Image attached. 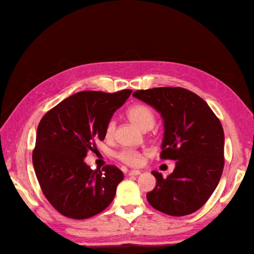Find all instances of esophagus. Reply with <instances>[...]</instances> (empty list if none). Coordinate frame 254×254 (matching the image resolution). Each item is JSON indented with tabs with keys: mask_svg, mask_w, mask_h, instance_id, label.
I'll return each mask as SVG.
<instances>
[{
	"mask_svg": "<svg viewBox=\"0 0 254 254\" xmlns=\"http://www.w3.org/2000/svg\"><path fill=\"white\" fill-rule=\"evenodd\" d=\"M139 174H141V171H139V170H135V169L128 171V176H138Z\"/></svg>",
	"mask_w": 254,
	"mask_h": 254,
	"instance_id": "esophagus-1",
	"label": "esophagus"
}]
</instances>
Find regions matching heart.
I'll return each instance as SVG.
<instances>
[{
  "label": "heart",
  "instance_id": "obj_1",
  "mask_svg": "<svg viewBox=\"0 0 254 254\" xmlns=\"http://www.w3.org/2000/svg\"><path fill=\"white\" fill-rule=\"evenodd\" d=\"M127 116L130 119L136 127H138L143 131L150 130L154 127L156 122V116L154 111L146 105L143 104H136L128 108L127 111ZM117 127V122L115 119H110L107 122L105 127V135L107 138H111L115 135ZM116 157L121 161V163L126 164L131 167H137L142 164L143 161V154L138 150L134 149H122L120 152L116 154Z\"/></svg>",
  "mask_w": 254,
  "mask_h": 254
}]
</instances>
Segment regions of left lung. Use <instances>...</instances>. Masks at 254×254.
Listing matches in <instances>:
<instances>
[{"mask_svg":"<svg viewBox=\"0 0 254 254\" xmlns=\"http://www.w3.org/2000/svg\"><path fill=\"white\" fill-rule=\"evenodd\" d=\"M133 96L160 112L165 124L160 158L177 161L166 179L152 172L156 187L147 193V201L170 216L196 212L212 195L223 174L222 123L201 97L186 88L142 89Z\"/></svg>","mask_w":254,"mask_h":254,"instance_id":"left-lung-1","label":"left lung"}]
</instances>
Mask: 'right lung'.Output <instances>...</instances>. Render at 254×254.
Returning a JSON list of instances; mask_svg holds the SVG:
<instances>
[{
    "mask_svg": "<svg viewBox=\"0 0 254 254\" xmlns=\"http://www.w3.org/2000/svg\"><path fill=\"white\" fill-rule=\"evenodd\" d=\"M131 89L108 94L85 90L67 97L42 117L32 164L48 201L63 216L93 217L109 206L123 172L113 165L90 169L84 158L105 139V127Z\"/></svg>",
    "mask_w": 254,
    "mask_h": 254,
    "instance_id": "right-lung-1",
    "label": "right lung"
}]
</instances>
